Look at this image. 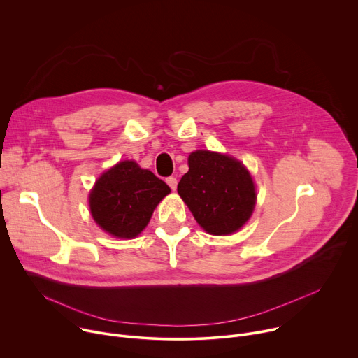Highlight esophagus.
Instances as JSON below:
<instances>
[{"mask_svg":"<svg viewBox=\"0 0 358 358\" xmlns=\"http://www.w3.org/2000/svg\"><path fill=\"white\" fill-rule=\"evenodd\" d=\"M166 182L170 185V188H171L173 191L177 189V178H176V177H173V176H171V177H167V178H166Z\"/></svg>","mask_w":358,"mask_h":358,"instance_id":"34e87169","label":"esophagus"}]
</instances>
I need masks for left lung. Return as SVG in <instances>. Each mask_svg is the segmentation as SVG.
Segmentation results:
<instances>
[{
    "mask_svg": "<svg viewBox=\"0 0 358 358\" xmlns=\"http://www.w3.org/2000/svg\"><path fill=\"white\" fill-rule=\"evenodd\" d=\"M188 173L177 187L196 222L211 235L238 231L252 215L257 192L238 160L206 150L188 157Z\"/></svg>",
    "mask_w": 358,
    "mask_h": 358,
    "instance_id": "left-lung-1",
    "label": "left lung"
}]
</instances>
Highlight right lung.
Masks as SVG:
<instances>
[{
  "label": "right lung",
  "instance_id": "add662e5",
  "mask_svg": "<svg viewBox=\"0 0 358 358\" xmlns=\"http://www.w3.org/2000/svg\"><path fill=\"white\" fill-rule=\"evenodd\" d=\"M170 187L134 162H122L101 176L89 195L96 224L117 238H134L148 224Z\"/></svg>",
  "mask_w": 358,
  "mask_h": 358
}]
</instances>
